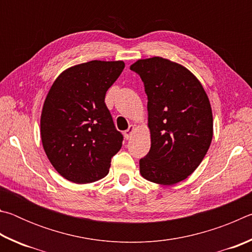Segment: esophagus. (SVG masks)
Instances as JSON below:
<instances>
[{
    "label": "esophagus",
    "instance_id": "obj_1",
    "mask_svg": "<svg viewBox=\"0 0 252 252\" xmlns=\"http://www.w3.org/2000/svg\"><path fill=\"white\" fill-rule=\"evenodd\" d=\"M134 131H135V127H134V126H129V129L125 131V138H126V140L131 139V138H132V135H133V133H134Z\"/></svg>",
    "mask_w": 252,
    "mask_h": 252
}]
</instances>
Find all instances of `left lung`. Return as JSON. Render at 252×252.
Returning <instances> with one entry per match:
<instances>
[{
	"label": "left lung",
	"mask_w": 252,
	"mask_h": 252,
	"mask_svg": "<svg viewBox=\"0 0 252 252\" xmlns=\"http://www.w3.org/2000/svg\"><path fill=\"white\" fill-rule=\"evenodd\" d=\"M130 69L142 79L148 95L151 148L140 160V173L158 185H176L199 167L210 147V101L197 76L177 62L153 57Z\"/></svg>",
	"instance_id": "1"
}]
</instances>
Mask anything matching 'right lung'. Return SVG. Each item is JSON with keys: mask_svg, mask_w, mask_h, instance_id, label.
Returning a JSON list of instances; mask_svg holds the SVG:
<instances>
[{"mask_svg": "<svg viewBox=\"0 0 252 252\" xmlns=\"http://www.w3.org/2000/svg\"><path fill=\"white\" fill-rule=\"evenodd\" d=\"M123 69V61L93 60L67 67L50 88L41 113L42 146L66 180L84 185L109 173L123 136L104 97Z\"/></svg>", "mask_w": 252, "mask_h": 252, "instance_id": "obj_1", "label": "right lung"}]
</instances>
